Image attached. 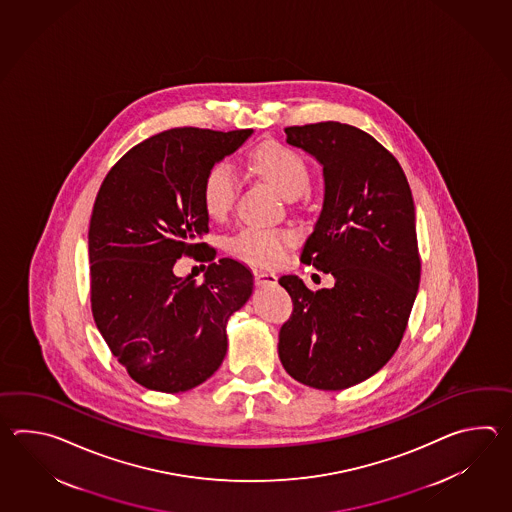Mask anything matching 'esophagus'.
Listing matches in <instances>:
<instances>
[{"label": "esophagus", "mask_w": 512, "mask_h": 512, "mask_svg": "<svg viewBox=\"0 0 512 512\" xmlns=\"http://www.w3.org/2000/svg\"><path fill=\"white\" fill-rule=\"evenodd\" d=\"M254 278H256L258 285H274V283L278 282L276 272L272 271H256Z\"/></svg>", "instance_id": "obj_1"}]
</instances>
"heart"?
Segmentation results:
<instances>
[{
	"mask_svg": "<svg viewBox=\"0 0 512 512\" xmlns=\"http://www.w3.org/2000/svg\"><path fill=\"white\" fill-rule=\"evenodd\" d=\"M252 172L278 190L285 199L298 197L309 188V168L300 153L280 144L263 142L249 157ZM238 175L227 161L214 164L203 183V205L210 218H223L238 194ZM291 234L278 230L247 227L240 230L230 243L234 254L260 265H272L282 260Z\"/></svg>",
	"mask_w": 512,
	"mask_h": 512,
	"instance_id": "obj_1",
	"label": "heart"
}]
</instances>
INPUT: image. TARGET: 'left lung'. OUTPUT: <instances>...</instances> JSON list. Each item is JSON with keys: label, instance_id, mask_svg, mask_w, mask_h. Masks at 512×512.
I'll use <instances>...</instances> for the list:
<instances>
[{"label": "left lung", "instance_id": "left-lung-1", "mask_svg": "<svg viewBox=\"0 0 512 512\" xmlns=\"http://www.w3.org/2000/svg\"><path fill=\"white\" fill-rule=\"evenodd\" d=\"M285 135L324 170L302 261L335 285L313 293L294 274L278 280L294 305L278 355L294 381L337 392L370 379L401 344L421 280L414 197L401 164L366 131L327 120Z\"/></svg>", "mask_w": 512, "mask_h": 512}]
</instances>
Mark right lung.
<instances>
[{
  "instance_id": "obj_1",
  "label": "right lung",
  "mask_w": 512,
  "mask_h": 512,
  "mask_svg": "<svg viewBox=\"0 0 512 512\" xmlns=\"http://www.w3.org/2000/svg\"><path fill=\"white\" fill-rule=\"evenodd\" d=\"M252 130L174 128L131 148L98 190L89 221L91 309L131 379L153 392L192 390L227 355V322L251 298L247 265L221 258L203 282L177 278L183 254L214 260L203 183Z\"/></svg>"
}]
</instances>
